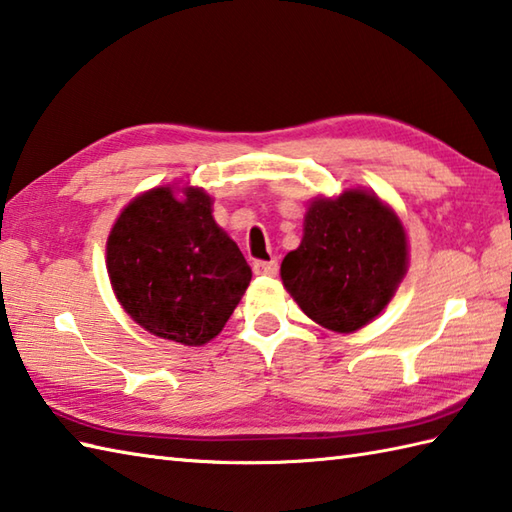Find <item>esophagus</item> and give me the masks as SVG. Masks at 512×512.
<instances>
[{
    "label": "esophagus",
    "instance_id": "esophagus-1",
    "mask_svg": "<svg viewBox=\"0 0 512 512\" xmlns=\"http://www.w3.org/2000/svg\"><path fill=\"white\" fill-rule=\"evenodd\" d=\"M277 270H279L277 259H268V262H262V259H259V262H255V264H253V273H255V275L275 277V275H277Z\"/></svg>",
    "mask_w": 512,
    "mask_h": 512
}]
</instances>
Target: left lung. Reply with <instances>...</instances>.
<instances>
[{
    "mask_svg": "<svg viewBox=\"0 0 512 512\" xmlns=\"http://www.w3.org/2000/svg\"><path fill=\"white\" fill-rule=\"evenodd\" d=\"M407 264L398 215L376 193L347 189L310 202L301 244L281 262V281L312 321L350 334L385 310Z\"/></svg>",
    "mask_w": 512,
    "mask_h": 512,
    "instance_id": "8db88e82",
    "label": "left lung"
}]
</instances>
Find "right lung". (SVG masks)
Listing matches in <instances>:
<instances>
[{
  "mask_svg": "<svg viewBox=\"0 0 512 512\" xmlns=\"http://www.w3.org/2000/svg\"><path fill=\"white\" fill-rule=\"evenodd\" d=\"M140 193L107 237L116 299L160 339L204 345L222 332L250 284L242 250L213 220L204 189Z\"/></svg>",
  "mask_w": 512,
  "mask_h": 512,
  "instance_id": "add662e5",
  "label": "right lung"
}]
</instances>
